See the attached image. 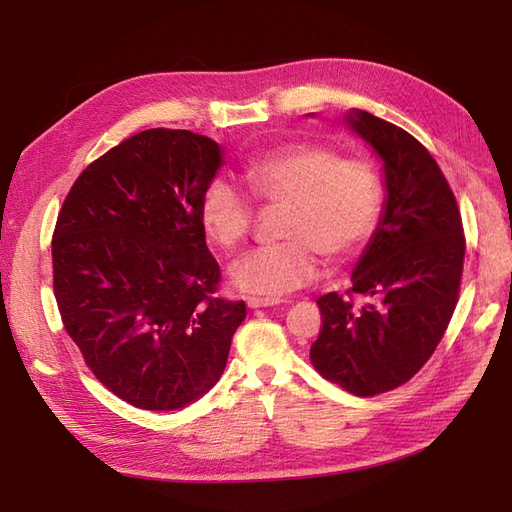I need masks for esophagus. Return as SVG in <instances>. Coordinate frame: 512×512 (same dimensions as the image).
<instances>
[{
  "label": "esophagus",
  "mask_w": 512,
  "mask_h": 512,
  "mask_svg": "<svg viewBox=\"0 0 512 512\" xmlns=\"http://www.w3.org/2000/svg\"><path fill=\"white\" fill-rule=\"evenodd\" d=\"M286 303L282 299H262V297H247V307L258 309V307H273V305H280Z\"/></svg>",
  "instance_id": "1"
}]
</instances>
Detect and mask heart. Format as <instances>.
Returning a JSON list of instances; mask_svg holds the SVG:
<instances>
[{"label": "heart", "instance_id": "heart-1", "mask_svg": "<svg viewBox=\"0 0 512 512\" xmlns=\"http://www.w3.org/2000/svg\"><path fill=\"white\" fill-rule=\"evenodd\" d=\"M252 196L282 207V241L245 256L232 271L239 288L282 297L316 280L320 256L331 262L361 252L382 218L384 183L376 164L342 156L314 141H288L252 158L243 168ZM200 220L224 250H239L252 235L256 209L235 183L213 179L200 198Z\"/></svg>", "mask_w": 512, "mask_h": 512}]
</instances>
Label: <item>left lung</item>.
Instances as JSON below:
<instances>
[{"label": "left lung", "instance_id": "left-lung-1", "mask_svg": "<svg viewBox=\"0 0 512 512\" xmlns=\"http://www.w3.org/2000/svg\"><path fill=\"white\" fill-rule=\"evenodd\" d=\"M348 126L378 151L389 196L352 288L318 299L309 359L344 391L374 397L406 384L438 348L459 299L466 235L451 185L412 134L365 111Z\"/></svg>", "mask_w": 512, "mask_h": 512}]
</instances>
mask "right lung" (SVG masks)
Wrapping results in <instances>:
<instances>
[{
    "instance_id": "right-lung-1",
    "label": "right lung",
    "mask_w": 512,
    "mask_h": 512,
    "mask_svg": "<svg viewBox=\"0 0 512 512\" xmlns=\"http://www.w3.org/2000/svg\"><path fill=\"white\" fill-rule=\"evenodd\" d=\"M222 149L190 130L121 141L74 181L53 230L59 316L108 391L177 410L220 380L243 301L220 290L200 198Z\"/></svg>"
}]
</instances>
